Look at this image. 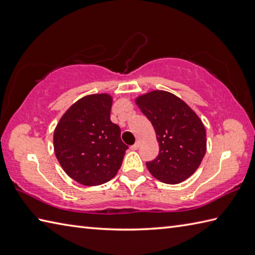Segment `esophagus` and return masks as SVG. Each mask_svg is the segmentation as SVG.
I'll list each match as a JSON object with an SVG mask.
<instances>
[{
    "label": "esophagus",
    "mask_w": 255,
    "mask_h": 255,
    "mask_svg": "<svg viewBox=\"0 0 255 255\" xmlns=\"http://www.w3.org/2000/svg\"><path fill=\"white\" fill-rule=\"evenodd\" d=\"M139 146H140V141H139V140H137L136 143L131 146L130 149H132V150H136V149L139 148Z\"/></svg>",
    "instance_id": "1"
}]
</instances>
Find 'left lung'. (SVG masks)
<instances>
[{
  "label": "left lung",
  "instance_id": "1",
  "mask_svg": "<svg viewBox=\"0 0 255 255\" xmlns=\"http://www.w3.org/2000/svg\"><path fill=\"white\" fill-rule=\"evenodd\" d=\"M136 105L152 123L159 152L146 163L155 179L178 184L199 167L207 149L206 129L197 114L179 97L154 90L136 98Z\"/></svg>",
  "mask_w": 255,
  "mask_h": 255
}]
</instances>
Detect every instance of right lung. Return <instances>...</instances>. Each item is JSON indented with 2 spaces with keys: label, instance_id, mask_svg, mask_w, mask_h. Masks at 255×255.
Returning a JSON list of instances; mask_svg holds the SVG:
<instances>
[{
  "label": "right lung",
  "instance_id": "add662e5",
  "mask_svg": "<svg viewBox=\"0 0 255 255\" xmlns=\"http://www.w3.org/2000/svg\"><path fill=\"white\" fill-rule=\"evenodd\" d=\"M111 106L108 93L83 97L68 108L55 128L54 150L60 166L88 187L115 178L128 148L119 126L110 120Z\"/></svg>",
  "mask_w": 255,
  "mask_h": 255
}]
</instances>
